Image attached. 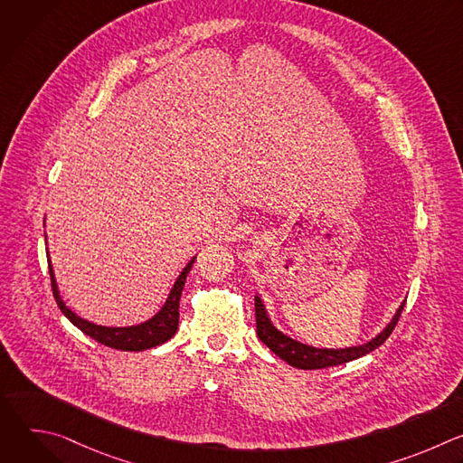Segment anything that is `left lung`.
I'll use <instances>...</instances> for the list:
<instances>
[{"instance_id": "8db88e82", "label": "left lung", "mask_w": 463, "mask_h": 463, "mask_svg": "<svg viewBox=\"0 0 463 463\" xmlns=\"http://www.w3.org/2000/svg\"><path fill=\"white\" fill-rule=\"evenodd\" d=\"M403 307H405V302L400 306L398 311H395L393 318L388 322V326L383 329V332L377 337H373L370 343L354 346V348L327 350V348H313V346L302 345V343L293 341L291 337L284 335L282 332H279V329L271 324L261 300L258 297H254L256 334L263 345H266L273 354H277L280 359L289 363L291 366L300 368V370H320V368H327V366L350 363V361L359 359V357L373 352L375 348H379L390 337L392 329L395 327V324H398V320L402 317Z\"/></svg>"}]
</instances>
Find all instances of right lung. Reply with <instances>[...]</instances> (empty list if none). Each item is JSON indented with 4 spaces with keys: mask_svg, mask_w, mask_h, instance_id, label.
I'll list each match as a JSON object with an SVG mask.
<instances>
[{
    "mask_svg": "<svg viewBox=\"0 0 463 463\" xmlns=\"http://www.w3.org/2000/svg\"><path fill=\"white\" fill-rule=\"evenodd\" d=\"M195 258H192L186 268L181 271V275L177 277L165 306L161 307V311L152 317L150 320L137 324V326H128V327H108V326H99L93 324L86 318H80L79 315H75L65 302L60 298L58 288H56V280L52 275V268L49 261V275H51V288H52V295L54 300L60 307V311L68 317L80 332H84L86 335H90L91 339H95L97 343L108 346V348H115V350H122V352H143L154 346H159L163 343H166L168 339H172L177 332L179 326V298H181V291L184 288V280L186 275L190 273V268Z\"/></svg>",
    "mask_w": 463,
    "mask_h": 463,
    "instance_id": "add662e5",
    "label": "right lung"
}]
</instances>
